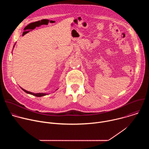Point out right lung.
<instances>
[{
	"instance_id": "add662e5",
	"label": "right lung",
	"mask_w": 149,
	"mask_h": 149,
	"mask_svg": "<svg viewBox=\"0 0 149 149\" xmlns=\"http://www.w3.org/2000/svg\"><path fill=\"white\" fill-rule=\"evenodd\" d=\"M22 90H24L25 93H28V94H31V95H35V96H36V97H42V96H44V95H47V94H45V93H36V94H35V93H31V92H30V91H26V90H24V89H23V88H22Z\"/></svg>"
}]
</instances>
